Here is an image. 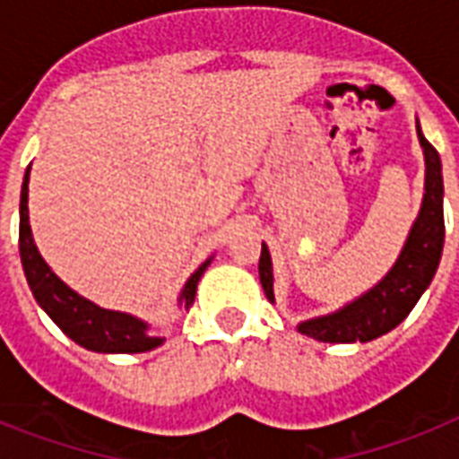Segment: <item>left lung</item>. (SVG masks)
<instances>
[{
	"label": "left lung",
	"instance_id": "obj_1",
	"mask_svg": "<svg viewBox=\"0 0 459 459\" xmlns=\"http://www.w3.org/2000/svg\"><path fill=\"white\" fill-rule=\"evenodd\" d=\"M417 135L424 147L427 161V186H424V202L421 212L414 221L405 247L400 252L398 262L393 266L377 288L364 293L359 300L350 302L338 312L328 316L302 321L300 333L314 341L324 342H367L378 335L388 333L412 312V307L427 290L434 279L438 262H441L443 238H446V221H443V173L441 157L436 147L424 138L420 124ZM259 281L269 300H273V273L272 257L266 245H262L259 257Z\"/></svg>",
	"mask_w": 459,
	"mask_h": 459
}]
</instances>
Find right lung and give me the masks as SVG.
<instances>
[{
  "label": "right lung",
  "mask_w": 459,
  "mask_h": 459,
  "mask_svg": "<svg viewBox=\"0 0 459 459\" xmlns=\"http://www.w3.org/2000/svg\"><path fill=\"white\" fill-rule=\"evenodd\" d=\"M28 176L30 166L25 171L23 187H21V226H18V250H21V264H23L25 279L30 286L38 305L45 309L56 326L75 341L78 345L95 352H147V350L161 345V335L150 333L145 321L135 319L131 314L111 312L92 305L90 300L74 293L56 273L39 257L35 240H32L30 223H28ZM209 259L187 279L180 300L186 309L195 302L197 281L207 269Z\"/></svg>",
  "instance_id": "add662e5"
}]
</instances>
